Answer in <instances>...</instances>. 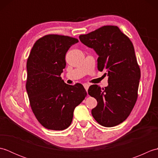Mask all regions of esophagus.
I'll list each match as a JSON object with an SVG mask.
<instances>
[{"instance_id":"34e87169","label":"esophagus","mask_w":158,"mask_h":158,"mask_svg":"<svg viewBox=\"0 0 158 158\" xmlns=\"http://www.w3.org/2000/svg\"><path fill=\"white\" fill-rule=\"evenodd\" d=\"M83 86H84V88H85V89L86 91H88L89 85V84H88V83H84V84H83Z\"/></svg>"}]
</instances>
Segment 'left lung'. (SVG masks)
<instances>
[{
  "label": "left lung",
  "mask_w": 158,
  "mask_h": 158,
  "mask_svg": "<svg viewBox=\"0 0 158 158\" xmlns=\"http://www.w3.org/2000/svg\"><path fill=\"white\" fill-rule=\"evenodd\" d=\"M79 39L94 49L98 70H105L109 77L107 87L92 85L88 89L98 102L92 115L102 126L119 125L129 116L138 98L140 70L132 43L116 26H102L80 35Z\"/></svg>",
  "instance_id": "left-lung-1"
}]
</instances>
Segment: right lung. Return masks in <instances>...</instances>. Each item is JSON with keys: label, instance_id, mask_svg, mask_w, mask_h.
Instances as JSON below:
<instances>
[{"label": "right lung", "instance_id": "right-lung-1", "mask_svg": "<svg viewBox=\"0 0 158 158\" xmlns=\"http://www.w3.org/2000/svg\"><path fill=\"white\" fill-rule=\"evenodd\" d=\"M78 42L69 36L48 35L35 42L28 56L26 88L30 105L47 129L67 128L75 107L87 96L81 84L68 85L60 77L66 66V52Z\"/></svg>", "mask_w": 158, "mask_h": 158}]
</instances>
